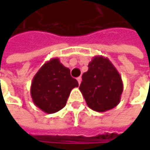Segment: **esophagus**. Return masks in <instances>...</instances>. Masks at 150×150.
I'll use <instances>...</instances> for the list:
<instances>
[{"label": "esophagus", "mask_w": 150, "mask_h": 150, "mask_svg": "<svg viewBox=\"0 0 150 150\" xmlns=\"http://www.w3.org/2000/svg\"><path fill=\"white\" fill-rule=\"evenodd\" d=\"M77 80H78V83H79V84L81 83V81H82V78H81V77H78V78H77Z\"/></svg>", "instance_id": "1"}]
</instances>
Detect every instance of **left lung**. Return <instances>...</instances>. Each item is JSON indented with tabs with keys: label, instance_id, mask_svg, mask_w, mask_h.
I'll return each instance as SVG.
<instances>
[{
	"label": "left lung",
	"instance_id": "1",
	"mask_svg": "<svg viewBox=\"0 0 150 150\" xmlns=\"http://www.w3.org/2000/svg\"><path fill=\"white\" fill-rule=\"evenodd\" d=\"M82 78L79 89L91 109L106 112L119 103L124 90L123 81L108 57L95 56Z\"/></svg>",
	"mask_w": 150,
	"mask_h": 150
}]
</instances>
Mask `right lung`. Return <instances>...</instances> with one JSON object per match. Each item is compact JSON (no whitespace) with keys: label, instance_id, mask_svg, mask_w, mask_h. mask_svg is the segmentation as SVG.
<instances>
[{"label":"right lung","instance_id":"add662e5","mask_svg":"<svg viewBox=\"0 0 150 150\" xmlns=\"http://www.w3.org/2000/svg\"><path fill=\"white\" fill-rule=\"evenodd\" d=\"M78 81L71 77L70 69L56 57L44 63L32 79L31 96L34 104L47 113L63 108Z\"/></svg>","mask_w":150,"mask_h":150}]
</instances>
